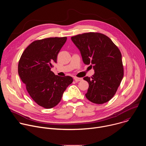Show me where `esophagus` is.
<instances>
[{
  "label": "esophagus",
  "instance_id": "34e87169",
  "mask_svg": "<svg viewBox=\"0 0 146 146\" xmlns=\"http://www.w3.org/2000/svg\"><path fill=\"white\" fill-rule=\"evenodd\" d=\"M74 80H75V81L76 82H78V81H80L82 80V78H78V77H74Z\"/></svg>",
  "mask_w": 146,
  "mask_h": 146
}]
</instances>
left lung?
<instances>
[{"label": "left lung", "instance_id": "1", "mask_svg": "<svg viewBox=\"0 0 146 146\" xmlns=\"http://www.w3.org/2000/svg\"><path fill=\"white\" fill-rule=\"evenodd\" d=\"M80 51L83 62L93 67L95 74L84 77L89 84L86 98L103 104L115 95L123 76L121 53L112 40L100 33L89 32L71 37Z\"/></svg>", "mask_w": 146, "mask_h": 146}]
</instances>
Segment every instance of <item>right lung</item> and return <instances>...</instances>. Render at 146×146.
Masks as SVG:
<instances>
[{
  "mask_svg": "<svg viewBox=\"0 0 146 146\" xmlns=\"http://www.w3.org/2000/svg\"><path fill=\"white\" fill-rule=\"evenodd\" d=\"M66 40L63 37L34 41L19 60L18 74L28 94L37 105L46 109L56 106L73 82L72 77H60L51 70Z\"/></svg>",
  "mask_w": 146,
  "mask_h": 146,
  "instance_id": "add662e5",
  "label": "right lung"
}]
</instances>
